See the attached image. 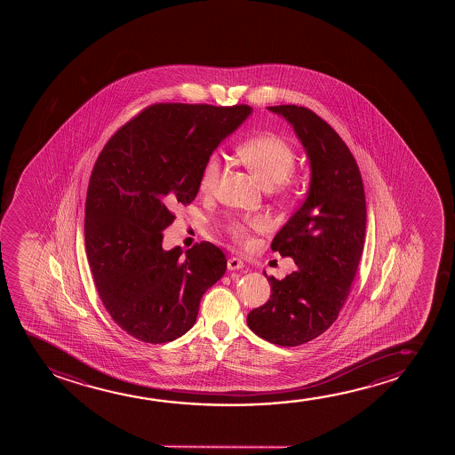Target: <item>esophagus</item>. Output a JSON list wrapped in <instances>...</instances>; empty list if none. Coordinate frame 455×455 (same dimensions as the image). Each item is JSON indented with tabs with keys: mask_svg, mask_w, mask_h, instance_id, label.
<instances>
[{
	"mask_svg": "<svg viewBox=\"0 0 455 455\" xmlns=\"http://www.w3.org/2000/svg\"><path fill=\"white\" fill-rule=\"evenodd\" d=\"M227 266H228V270H231V272H233V270H241V268H243V261L233 256V258H230L228 262H227Z\"/></svg>",
	"mask_w": 455,
	"mask_h": 455,
	"instance_id": "obj_1",
	"label": "esophagus"
}]
</instances>
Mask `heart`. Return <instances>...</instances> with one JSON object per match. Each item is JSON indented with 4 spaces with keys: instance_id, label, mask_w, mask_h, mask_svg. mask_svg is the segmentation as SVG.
Returning a JSON list of instances; mask_svg holds the SVG:
<instances>
[{
    "instance_id": "obj_1",
    "label": "heart",
    "mask_w": 455,
    "mask_h": 455,
    "mask_svg": "<svg viewBox=\"0 0 455 455\" xmlns=\"http://www.w3.org/2000/svg\"><path fill=\"white\" fill-rule=\"evenodd\" d=\"M237 156L250 172L268 189L281 187L295 169V154L283 138L274 133H262L237 146ZM222 177V162L218 154L206 158L200 171L199 188L202 193L212 194L218 189ZM266 222L259 218L233 219L227 230L237 243L249 245L251 231L262 230Z\"/></svg>"
}]
</instances>
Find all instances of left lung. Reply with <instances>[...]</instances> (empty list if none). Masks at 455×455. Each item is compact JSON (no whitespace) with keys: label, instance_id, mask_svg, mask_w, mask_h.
<instances>
[{"label":"left lung","instance_id":"1","mask_svg":"<svg viewBox=\"0 0 455 455\" xmlns=\"http://www.w3.org/2000/svg\"><path fill=\"white\" fill-rule=\"evenodd\" d=\"M292 125L311 166L306 199L272 241L297 270L283 280L268 276L272 295L249 312L256 336L297 347L323 334L348 299L361 261L367 206L361 172L342 138L309 108L267 107Z\"/></svg>","mask_w":455,"mask_h":455}]
</instances>
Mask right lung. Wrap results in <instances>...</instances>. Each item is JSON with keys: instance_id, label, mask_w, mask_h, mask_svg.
<instances>
[{"instance_id": "obj_1", "label": "right lung", "mask_w": 455, "mask_h": 455, "mask_svg": "<svg viewBox=\"0 0 455 455\" xmlns=\"http://www.w3.org/2000/svg\"><path fill=\"white\" fill-rule=\"evenodd\" d=\"M251 107L156 104L123 125L94 163L85 204V249L110 317L146 343L193 328L200 299L224 276L214 243L164 250L171 208L199 193L200 171Z\"/></svg>"}]
</instances>
